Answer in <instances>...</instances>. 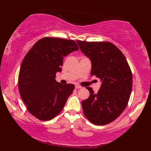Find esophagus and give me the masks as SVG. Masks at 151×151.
Masks as SVG:
<instances>
[{"label": "esophagus", "instance_id": "esophagus-1", "mask_svg": "<svg viewBox=\"0 0 151 151\" xmlns=\"http://www.w3.org/2000/svg\"><path fill=\"white\" fill-rule=\"evenodd\" d=\"M75 88H76V89H78V88H81L82 87H81V86H79V85H76Z\"/></svg>", "mask_w": 151, "mask_h": 151}]
</instances>
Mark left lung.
I'll list each match as a JSON object with an SVG mask.
<instances>
[{"label":"left lung","instance_id":"8db88e82","mask_svg":"<svg viewBox=\"0 0 151 151\" xmlns=\"http://www.w3.org/2000/svg\"><path fill=\"white\" fill-rule=\"evenodd\" d=\"M81 51L92 63L91 76L101 79L100 89L94 93L87 87L90 96L82 101L83 113L96 125H105L121 114L130 99L132 73L124 55L109 42L77 41Z\"/></svg>","mask_w":151,"mask_h":151}]
</instances>
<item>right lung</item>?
<instances>
[{
	"instance_id": "obj_1",
	"label": "right lung",
	"mask_w": 151,
	"mask_h": 151,
	"mask_svg": "<svg viewBox=\"0 0 151 151\" xmlns=\"http://www.w3.org/2000/svg\"><path fill=\"white\" fill-rule=\"evenodd\" d=\"M78 50L73 40L45 37L24 57L18 77L19 91L27 109L36 118L50 121L63 110L75 87L60 84L55 78L62 70L63 57Z\"/></svg>"
}]
</instances>
